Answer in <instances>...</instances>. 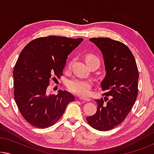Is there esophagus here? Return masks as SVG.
Instances as JSON below:
<instances>
[{
	"instance_id": "34e87169",
	"label": "esophagus",
	"mask_w": 154,
	"mask_h": 154,
	"mask_svg": "<svg viewBox=\"0 0 154 154\" xmlns=\"http://www.w3.org/2000/svg\"><path fill=\"white\" fill-rule=\"evenodd\" d=\"M79 99L81 100H82V101H85V102H90V101L91 100L90 98H88V97H80Z\"/></svg>"
}]
</instances>
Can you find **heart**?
I'll use <instances>...</instances> for the list:
<instances>
[{
    "mask_svg": "<svg viewBox=\"0 0 154 154\" xmlns=\"http://www.w3.org/2000/svg\"><path fill=\"white\" fill-rule=\"evenodd\" d=\"M97 58L94 55H88L86 57V62L90 59ZM69 63V66H70ZM92 83L90 80L83 79H73L68 82V88L73 93L80 96H87L90 94Z\"/></svg>",
    "mask_w": 154,
    "mask_h": 154,
    "instance_id": "1",
    "label": "heart"
}]
</instances>
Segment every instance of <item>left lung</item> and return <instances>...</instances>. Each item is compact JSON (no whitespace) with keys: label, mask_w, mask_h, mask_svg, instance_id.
I'll use <instances>...</instances> for the list:
<instances>
[{"label":"left lung","mask_w":154,"mask_h":154,"mask_svg":"<svg viewBox=\"0 0 154 154\" xmlns=\"http://www.w3.org/2000/svg\"><path fill=\"white\" fill-rule=\"evenodd\" d=\"M89 40L100 50L104 58L106 75L101 87L106 92L104 94L106 97L104 100H95L97 112L86 119L94 129L107 131L125 119L135 102L138 93V69L133 54L125 44L109 38Z\"/></svg>","instance_id":"8db88e82"}]
</instances>
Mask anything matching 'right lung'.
Returning <instances> with one entry per match:
<instances>
[{
    "label": "right lung",
    "instance_id": "1",
    "mask_svg": "<svg viewBox=\"0 0 154 154\" xmlns=\"http://www.w3.org/2000/svg\"><path fill=\"white\" fill-rule=\"evenodd\" d=\"M83 38L50 35L25 46L13 70L14 100L21 114L38 128L50 127L62 116L74 97L66 90L48 94L50 79L62 75L68 55Z\"/></svg>",
    "mask_w": 154,
    "mask_h": 154
}]
</instances>
